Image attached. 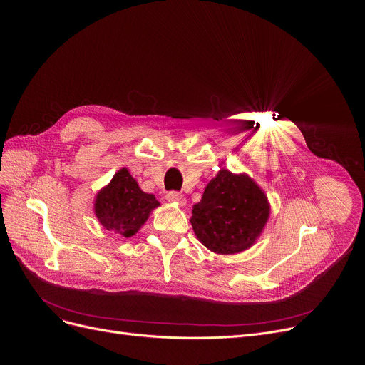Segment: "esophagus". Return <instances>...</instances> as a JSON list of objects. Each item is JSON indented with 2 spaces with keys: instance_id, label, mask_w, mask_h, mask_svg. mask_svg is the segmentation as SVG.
Returning a JSON list of instances; mask_svg holds the SVG:
<instances>
[{
  "instance_id": "esophagus-1",
  "label": "esophagus",
  "mask_w": 365,
  "mask_h": 365,
  "mask_svg": "<svg viewBox=\"0 0 365 365\" xmlns=\"http://www.w3.org/2000/svg\"><path fill=\"white\" fill-rule=\"evenodd\" d=\"M166 199L169 200V202H173V203H176V205H179V206H186V197L182 195V193H178V192H169L168 195H166Z\"/></svg>"
}]
</instances>
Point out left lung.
Wrapping results in <instances>:
<instances>
[{
	"mask_svg": "<svg viewBox=\"0 0 365 365\" xmlns=\"http://www.w3.org/2000/svg\"><path fill=\"white\" fill-rule=\"evenodd\" d=\"M269 218L267 195L254 179L221 169L193 205L190 224L207 250L230 255L252 247Z\"/></svg>",
	"mask_w": 365,
	"mask_h": 365,
	"instance_id": "left-lung-1",
	"label": "left lung"
}]
</instances>
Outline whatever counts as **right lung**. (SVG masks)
<instances>
[{
    "label": "right lung",
    "instance_id": "right-lung-1",
    "mask_svg": "<svg viewBox=\"0 0 365 365\" xmlns=\"http://www.w3.org/2000/svg\"><path fill=\"white\" fill-rule=\"evenodd\" d=\"M158 206L160 203L155 196L143 192L130 170L123 168L96 193L93 212L103 228L114 235L130 238Z\"/></svg>",
    "mask_w": 365,
    "mask_h": 365
}]
</instances>
